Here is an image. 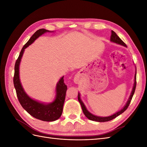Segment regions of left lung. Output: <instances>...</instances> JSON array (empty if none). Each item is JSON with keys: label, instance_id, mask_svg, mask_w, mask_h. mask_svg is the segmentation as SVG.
Masks as SVG:
<instances>
[{"label": "left lung", "instance_id": "1", "mask_svg": "<svg viewBox=\"0 0 147 147\" xmlns=\"http://www.w3.org/2000/svg\"><path fill=\"white\" fill-rule=\"evenodd\" d=\"M110 40L115 42V43H117L118 44H119V45H123L124 47H127V45H126V43H124L122 40L120 38L118 35H117V34L115 33L114 31L112 30V35H111V37H110ZM136 74L135 75V82H134V87H133V90L131 92V94L130 96L129 99L127 104H126V105L124 107V108L119 111V112L113 114L112 116H110V117H97L95 116V115H92L91 113H90L88 112V111L86 110L85 106H84V104L82 102V101L80 99V94L78 93V100L79 101L80 103L81 104L82 106V110L83 112V113L84 114V115L90 120H92V121H98V122H105V121H110V120H112L114 118H115L116 117H117L118 116H119V115H121L122 113H123L124 111H125L129 105L130 103H131V101L132 100V98L133 97V95L134 94V92L136 90Z\"/></svg>", "mask_w": 147, "mask_h": 147}]
</instances>
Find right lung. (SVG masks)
<instances>
[{
  "label": "right lung",
  "mask_w": 147,
  "mask_h": 147,
  "mask_svg": "<svg viewBox=\"0 0 147 147\" xmlns=\"http://www.w3.org/2000/svg\"><path fill=\"white\" fill-rule=\"evenodd\" d=\"M49 30L40 29L37 30L30 38L20 51V55L16 61L15 65V73L13 77V84L16 90V95L20 104L23 109L31 116L44 121H53L59 118L63 113V105L65 98L67 89L66 84L64 82V77H62L56 86V97L52 103L45 105L30 99L24 91L19 78V65L24 49L27 48L35 39Z\"/></svg>",
  "instance_id": "1"
}]
</instances>
